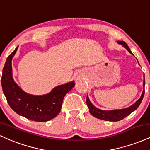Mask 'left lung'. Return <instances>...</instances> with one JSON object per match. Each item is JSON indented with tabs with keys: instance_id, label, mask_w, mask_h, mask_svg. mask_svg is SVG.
I'll return each mask as SVG.
<instances>
[{
	"instance_id": "left-lung-1",
	"label": "left lung",
	"mask_w": 150,
	"mask_h": 150,
	"mask_svg": "<svg viewBox=\"0 0 150 150\" xmlns=\"http://www.w3.org/2000/svg\"><path fill=\"white\" fill-rule=\"evenodd\" d=\"M117 43L120 45H122L125 48L127 49V50L130 53L133 54L132 52L128 47V45L125 43L124 41H121V40H118ZM145 75H144V81H143V91H142V95L140 98L137 100L134 104L131 105V106L127 107V108L121 109V110H102L100 109L97 108L93 105L90 101L88 96H87L86 98V104H87L88 107L89 109V112L93 117L98 118V119H101L104 121H119L121 119H124L125 117H128L130 114H131L133 111L137 110V108L139 107V105L141 103L142 99H143L144 94H145Z\"/></svg>"
}]
</instances>
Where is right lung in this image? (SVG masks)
<instances>
[{
	"label": "right lung",
	"instance_id": "1",
	"mask_svg": "<svg viewBox=\"0 0 150 150\" xmlns=\"http://www.w3.org/2000/svg\"><path fill=\"white\" fill-rule=\"evenodd\" d=\"M17 48L7 58L2 74V88L7 101L16 113L29 120L38 122L50 121L59 113L65 95L73 88L74 81L56 86L50 93L42 96L24 92L12 77V59Z\"/></svg>",
	"mask_w": 150,
	"mask_h": 150
}]
</instances>
